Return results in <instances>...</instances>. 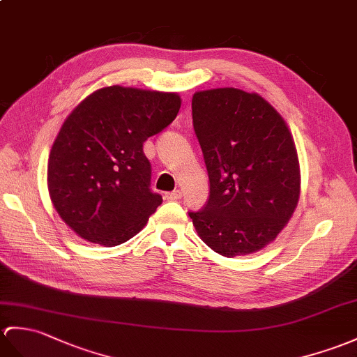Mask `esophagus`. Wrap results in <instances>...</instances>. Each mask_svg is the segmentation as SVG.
<instances>
[{"mask_svg":"<svg viewBox=\"0 0 357 357\" xmlns=\"http://www.w3.org/2000/svg\"><path fill=\"white\" fill-rule=\"evenodd\" d=\"M182 197V192L181 190H175V192H170L165 195V199H169V201H178V199Z\"/></svg>","mask_w":357,"mask_h":357,"instance_id":"obj_1","label":"esophagus"}]
</instances>
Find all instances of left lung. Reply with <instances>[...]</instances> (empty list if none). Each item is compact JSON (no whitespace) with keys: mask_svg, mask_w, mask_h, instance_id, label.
Here are the masks:
<instances>
[{"mask_svg":"<svg viewBox=\"0 0 357 357\" xmlns=\"http://www.w3.org/2000/svg\"><path fill=\"white\" fill-rule=\"evenodd\" d=\"M192 114L210 178L208 202L188 213L197 236L223 257L263 250L300 201V161L291 130L260 94L237 88L197 91Z\"/></svg>","mask_w":357,"mask_h":357,"instance_id":"obj_1","label":"left lung"}]
</instances>
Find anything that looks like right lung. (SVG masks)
Masks as SVG:
<instances>
[{
  "instance_id": "obj_1",
  "label": "right lung",
  "mask_w": 357,
  "mask_h": 357,
  "mask_svg": "<svg viewBox=\"0 0 357 357\" xmlns=\"http://www.w3.org/2000/svg\"><path fill=\"white\" fill-rule=\"evenodd\" d=\"M178 93L112 85L65 119L48 156V195L61 219L91 243L117 246L161 205L152 193L144 141L176 119Z\"/></svg>"
}]
</instances>
